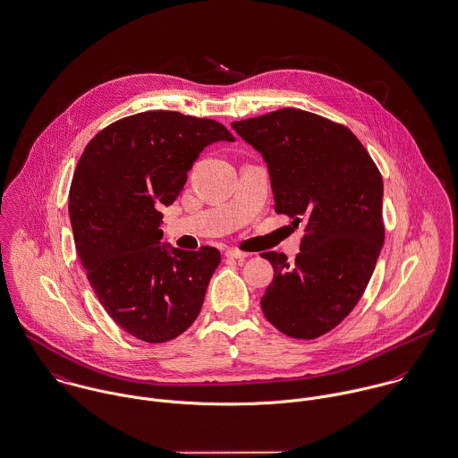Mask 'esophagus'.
<instances>
[{"label":"esophagus","instance_id":"1","mask_svg":"<svg viewBox=\"0 0 458 458\" xmlns=\"http://www.w3.org/2000/svg\"><path fill=\"white\" fill-rule=\"evenodd\" d=\"M228 259H235V260H244V259H248L250 255L248 253H244V251H239V250H226V253H225Z\"/></svg>","mask_w":458,"mask_h":458}]
</instances>
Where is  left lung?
Returning <instances> with one entry per match:
<instances>
[{
    "label": "left lung",
    "instance_id": "1",
    "mask_svg": "<svg viewBox=\"0 0 458 458\" xmlns=\"http://www.w3.org/2000/svg\"><path fill=\"white\" fill-rule=\"evenodd\" d=\"M232 127L267 163L276 212L304 223L295 262L262 253L275 269L262 311L290 338H318L373 275L384 244L380 172L351 129L315 113L284 107Z\"/></svg>",
    "mask_w": 458,
    "mask_h": 458
}]
</instances>
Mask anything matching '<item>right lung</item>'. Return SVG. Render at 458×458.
Instances as JSON below:
<instances>
[{"label":"right lung","mask_w":458,"mask_h":458,"mask_svg":"<svg viewBox=\"0 0 458 458\" xmlns=\"http://www.w3.org/2000/svg\"><path fill=\"white\" fill-rule=\"evenodd\" d=\"M235 141L210 118L145 111L102 129L87 145L69 192L76 251L107 315L131 336L163 344L196 320L221 262L216 248L161 244L172 205L201 150Z\"/></svg>","instance_id":"obj_1"}]
</instances>
